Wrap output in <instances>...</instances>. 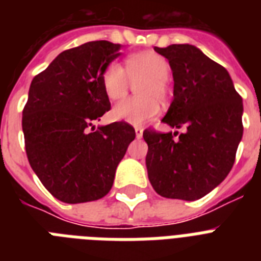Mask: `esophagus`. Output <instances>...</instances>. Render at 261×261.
I'll use <instances>...</instances> for the list:
<instances>
[{
	"mask_svg": "<svg viewBox=\"0 0 261 261\" xmlns=\"http://www.w3.org/2000/svg\"><path fill=\"white\" fill-rule=\"evenodd\" d=\"M143 135V128H141V127H135V137L138 139L142 138Z\"/></svg>",
	"mask_w": 261,
	"mask_h": 261,
	"instance_id": "1",
	"label": "esophagus"
}]
</instances>
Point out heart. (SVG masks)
<instances>
[{
  "label": "heart",
  "mask_w": 261,
  "mask_h": 261,
  "mask_svg": "<svg viewBox=\"0 0 261 261\" xmlns=\"http://www.w3.org/2000/svg\"><path fill=\"white\" fill-rule=\"evenodd\" d=\"M171 75V65L167 58L157 53H137L126 59V70L118 62H111L102 70L101 84L106 96L111 101L120 100L127 94L131 83L136 84L135 93L138 96L127 98L112 108V118L133 124L143 123L159 114L160 104L168 98L167 80Z\"/></svg>",
  "instance_id": "b5f03b06"
}]
</instances>
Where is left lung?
<instances>
[{"instance_id":"obj_1","label":"left lung","mask_w":261,"mask_h":261,"mask_svg":"<svg viewBox=\"0 0 261 261\" xmlns=\"http://www.w3.org/2000/svg\"><path fill=\"white\" fill-rule=\"evenodd\" d=\"M169 61L173 100L161 122L184 133L143 131L147 176L164 198L196 200L225 180L243 138V98L225 67L192 44L154 47Z\"/></svg>"}]
</instances>
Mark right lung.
Listing matches in <instances>:
<instances>
[{
  "label": "right lung",
  "mask_w": 261,
  "mask_h": 261,
  "mask_svg": "<svg viewBox=\"0 0 261 261\" xmlns=\"http://www.w3.org/2000/svg\"><path fill=\"white\" fill-rule=\"evenodd\" d=\"M120 48L97 40L63 51L31 83L22 111L27 157L61 202L75 204L106 196L135 138L134 128L124 122L97 130L93 126L111 108L101 74Z\"/></svg>",
  "instance_id": "right-lung-1"
}]
</instances>
